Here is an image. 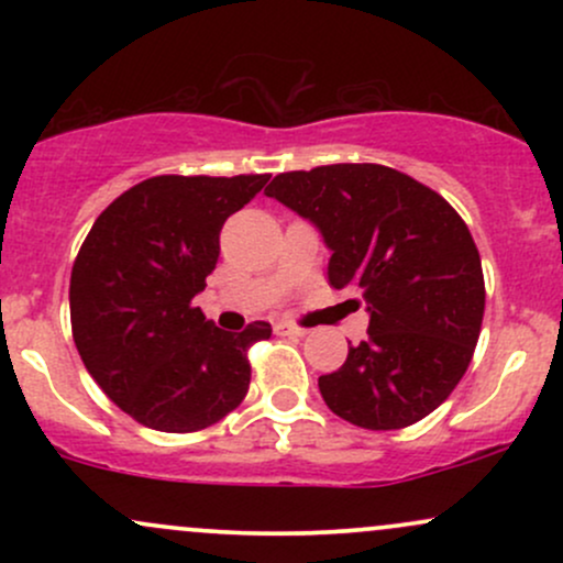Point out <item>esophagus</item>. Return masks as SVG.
Instances as JSON below:
<instances>
[{
  "label": "esophagus",
  "instance_id": "34e87169",
  "mask_svg": "<svg viewBox=\"0 0 563 563\" xmlns=\"http://www.w3.org/2000/svg\"><path fill=\"white\" fill-rule=\"evenodd\" d=\"M275 333L277 335H307V328L294 325V322H275Z\"/></svg>",
  "mask_w": 563,
  "mask_h": 563
}]
</instances>
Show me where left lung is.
Listing matches in <instances>:
<instances>
[{
  "mask_svg": "<svg viewBox=\"0 0 563 563\" xmlns=\"http://www.w3.org/2000/svg\"><path fill=\"white\" fill-rule=\"evenodd\" d=\"M264 196L309 219L331 249L328 280L365 301L367 339L320 376L325 405L371 431L437 410L474 357L484 275L474 238L439 192L380 164L277 174Z\"/></svg>",
  "mask_w": 563,
  "mask_h": 563,
  "instance_id": "obj_1",
  "label": "left lung"
}]
</instances>
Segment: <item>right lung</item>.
<instances>
[{
  "label": "right lung",
  "mask_w": 563,
  "mask_h": 563,
  "mask_svg": "<svg viewBox=\"0 0 563 563\" xmlns=\"http://www.w3.org/2000/svg\"><path fill=\"white\" fill-rule=\"evenodd\" d=\"M269 174L129 187L95 219L70 273V328L89 376L134 421L190 434L222 421L251 384L245 352L269 322L230 333L192 299L219 260V230Z\"/></svg>",
  "instance_id": "right-lung-1"
}]
</instances>
